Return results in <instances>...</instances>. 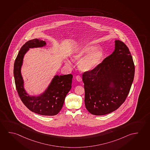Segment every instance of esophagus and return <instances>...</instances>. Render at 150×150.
<instances>
[{
	"mask_svg": "<svg viewBox=\"0 0 150 150\" xmlns=\"http://www.w3.org/2000/svg\"><path fill=\"white\" fill-rule=\"evenodd\" d=\"M76 81H78V82H81L82 81V78H81V76H77L76 77Z\"/></svg>",
	"mask_w": 150,
	"mask_h": 150,
	"instance_id": "esophagus-1",
	"label": "esophagus"
}]
</instances>
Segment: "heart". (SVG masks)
I'll return each instance as SVG.
<instances>
[{"instance_id": "obj_1", "label": "heart", "mask_w": 150, "mask_h": 150, "mask_svg": "<svg viewBox=\"0 0 150 150\" xmlns=\"http://www.w3.org/2000/svg\"><path fill=\"white\" fill-rule=\"evenodd\" d=\"M74 62H79V69L82 72H90L100 65L104 57V51L98 48V46L94 44H87L76 48L71 54ZM65 64L70 65L68 60Z\"/></svg>"}]
</instances>
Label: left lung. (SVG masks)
Instances as JSON below:
<instances>
[{
  "instance_id": "1",
  "label": "left lung",
  "mask_w": 150,
  "mask_h": 150,
  "mask_svg": "<svg viewBox=\"0 0 150 150\" xmlns=\"http://www.w3.org/2000/svg\"><path fill=\"white\" fill-rule=\"evenodd\" d=\"M134 65L128 47L115 40V50L96 69L84 72L86 108L102 116L118 109L128 95L134 76Z\"/></svg>"
}]
</instances>
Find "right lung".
Listing matches in <instances>:
<instances>
[{
  "instance_id": "1",
  "label": "right lung",
  "mask_w": 150,
  "mask_h": 150,
  "mask_svg": "<svg viewBox=\"0 0 150 150\" xmlns=\"http://www.w3.org/2000/svg\"><path fill=\"white\" fill-rule=\"evenodd\" d=\"M47 46L45 41L35 38L27 42L22 47L14 64V81L17 92L26 107L32 112L44 116H54L62 110L64 99L71 88L73 76L55 75L47 87L38 95H30L24 87V80L21 74L23 58L30 48H41Z\"/></svg>"
}]
</instances>
